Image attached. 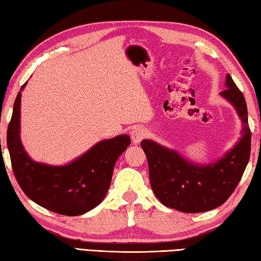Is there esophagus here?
I'll use <instances>...</instances> for the list:
<instances>
[{
  "mask_svg": "<svg viewBox=\"0 0 261 261\" xmlns=\"http://www.w3.org/2000/svg\"><path fill=\"white\" fill-rule=\"evenodd\" d=\"M130 136H131L132 143H134V144H139L140 141L143 140L145 137H146V132H145V130L143 129V127L136 126V127H134V129L131 130Z\"/></svg>",
  "mask_w": 261,
  "mask_h": 261,
  "instance_id": "34e87169",
  "label": "esophagus"
}]
</instances>
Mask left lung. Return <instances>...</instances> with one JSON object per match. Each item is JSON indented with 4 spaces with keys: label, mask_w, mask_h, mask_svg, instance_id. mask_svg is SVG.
<instances>
[{
    "label": "left lung",
    "mask_w": 261,
    "mask_h": 261,
    "mask_svg": "<svg viewBox=\"0 0 261 261\" xmlns=\"http://www.w3.org/2000/svg\"><path fill=\"white\" fill-rule=\"evenodd\" d=\"M226 86L220 94L236 108L243 129L240 141L220 160L196 165L153 140L140 143L147 158L152 190L165 206L184 213L214 210L226 202L240 183L250 159L251 131L245 98L230 74L226 77Z\"/></svg>",
    "instance_id": "1"
}]
</instances>
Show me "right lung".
I'll return each mask as SVG.
<instances>
[{"instance_id": "right-lung-1", "label": "right lung", "mask_w": 261, "mask_h": 261, "mask_svg": "<svg viewBox=\"0 0 261 261\" xmlns=\"http://www.w3.org/2000/svg\"><path fill=\"white\" fill-rule=\"evenodd\" d=\"M20 96L18 92L7 132L12 170L19 187L35 204L57 214L76 216L94 208L107 194L114 166L130 145V137L121 135L100 141L65 166L35 162L20 141Z\"/></svg>"}]
</instances>
